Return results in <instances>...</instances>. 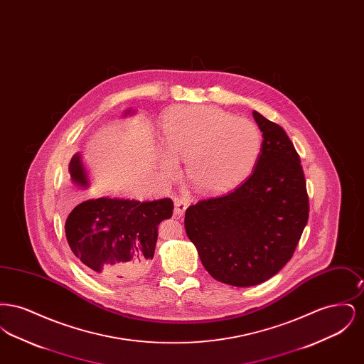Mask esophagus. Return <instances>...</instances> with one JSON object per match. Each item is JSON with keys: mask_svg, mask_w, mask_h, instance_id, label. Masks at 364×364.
Segmentation results:
<instances>
[{"mask_svg": "<svg viewBox=\"0 0 364 364\" xmlns=\"http://www.w3.org/2000/svg\"><path fill=\"white\" fill-rule=\"evenodd\" d=\"M187 208H188V202L186 199H174V214L177 217H181Z\"/></svg>", "mask_w": 364, "mask_h": 364, "instance_id": "esophagus-1", "label": "esophagus"}]
</instances>
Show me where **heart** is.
<instances>
[{
    "label": "heart",
    "instance_id": "1",
    "mask_svg": "<svg viewBox=\"0 0 364 364\" xmlns=\"http://www.w3.org/2000/svg\"><path fill=\"white\" fill-rule=\"evenodd\" d=\"M164 136L169 152L159 159L164 180L178 173L177 158L186 159V176L198 191L232 190L255 169L262 151V132L255 122L223 109L190 105L166 113Z\"/></svg>",
    "mask_w": 364,
    "mask_h": 364
}]
</instances>
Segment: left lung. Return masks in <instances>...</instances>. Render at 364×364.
<instances>
[{"label":"left lung","mask_w":364,"mask_h":364,"mask_svg":"<svg viewBox=\"0 0 364 364\" xmlns=\"http://www.w3.org/2000/svg\"><path fill=\"white\" fill-rule=\"evenodd\" d=\"M262 151L252 174L235 190L186 211V232L208 274L232 287L267 281L292 258L309 220L300 158L287 132L252 112Z\"/></svg>","instance_id":"1"}]
</instances>
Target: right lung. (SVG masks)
Masks as SVG:
<instances>
[{
	"instance_id": "add662e5",
	"label": "right lung",
	"mask_w": 364,
	"mask_h": 364,
	"mask_svg": "<svg viewBox=\"0 0 364 364\" xmlns=\"http://www.w3.org/2000/svg\"><path fill=\"white\" fill-rule=\"evenodd\" d=\"M134 114V109L122 113L124 117ZM68 173L70 187H90L80 153L72 156ZM172 214L173 202L169 198L140 202L102 196L73 208L65 235L72 252L91 274L109 284H127L151 267L158 225Z\"/></svg>"
}]
</instances>
